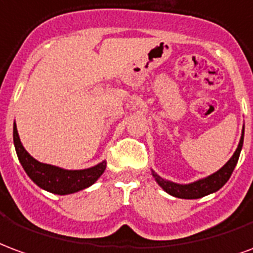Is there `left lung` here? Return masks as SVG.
Instances as JSON below:
<instances>
[{
	"instance_id": "1",
	"label": "left lung",
	"mask_w": 253,
	"mask_h": 253,
	"mask_svg": "<svg viewBox=\"0 0 253 253\" xmlns=\"http://www.w3.org/2000/svg\"><path fill=\"white\" fill-rule=\"evenodd\" d=\"M243 141H244V129H243V136H241L239 147L236 149L233 156L229 159V162L222 169H218L217 172L210 175L208 178H205V179H201L198 182H194V183H190V185H176V183H172V182H169V180L160 178L159 175H156L154 172L155 179L163 187L165 191H167L169 194L174 195L176 198L195 200V198H201V197H205V195L210 194V193H214L217 190H220L230 178V175H232L236 165H237L239 156H240Z\"/></svg>"
}]
</instances>
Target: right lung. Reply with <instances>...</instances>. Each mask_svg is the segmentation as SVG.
I'll return each instance as SVG.
<instances>
[{
    "label": "right lung",
    "mask_w": 253,
    "mask_h": 253,
    "mask_svg": "<svg viewBox=\"0 0 253 253\" xmlns=\"http://www.w3.org/2000/svg\"><path fill=\"white\" fill-rule=\"evenodd\" d=\"M13 141L18 160L31 179L42 189L53 194H71L91 186L106 169V162L87 169H63L51 165H44L25 151L20 141L16 124L13 125Z\"/></svg>",
    "instance_id": "obj_1"
}]
</instances>
